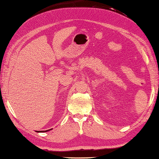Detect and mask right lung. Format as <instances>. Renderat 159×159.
I'll return each mask as SVG.
<instances>
[{
    "label": "right lung",
    "mask_w": 159,
    "mask_h": 159,
    "mask_svg": "<svg viewBox=\"0 0 159 159\" xmlns=\"http://www.w3.org/2000/svg\"><path fill=\"white\" fill-rule=\"evenodd\" d=\"M51 129H50L49 130H51ZM47 131H48V130H45V131H41V132H47Z\"/></svg>",
    "instance_id": "add662e5"
}]
</instances>
